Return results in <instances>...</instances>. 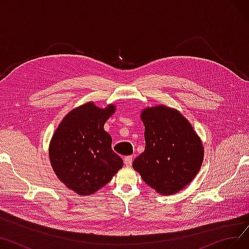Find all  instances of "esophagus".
Returning a JSON list of instances; mask_svg holds the SVG:
<instances>
[{
    "label": "esophagus",
    "instance_id": "esophagus-1",
    "mask_svg": "<svg viewBox=\"0 0 249 249\" xmlns=\"http://www.w3.org/2000/svg\"><path fill=\"white\" fill-rule=\"evenodd\" d=\"M132 160H133V156L132 155H128L124 159V162L127 166H130L132 164Z\"/></svg>",
    "mask_w": 249,
    "mask_h": 249
}]
</instances>
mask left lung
Masks as SVG:
<instances>
[{
  "mask_svg": "<svg viewBox=\"0 0 249 249\" xmlns=\"http://www.w3.org/2000/svg\"><path fill=\"white\" fill-rule=\"evenodd\" d=\"M145 149L132 166L144 182L161 195L184 189L197 176L204 159L200 137L178 111L163 105L141 112Z\"/></svg>",
  "mask_w": 249,
  "mask_h": 249,
  "instance_id": "left-lung-1",
  "label": "left lung"
}]
</instances>
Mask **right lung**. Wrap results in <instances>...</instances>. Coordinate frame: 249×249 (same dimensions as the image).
Returning <instances> with one entry per match:
<instances>
[{
    "label": "right lung",
    "mask_w": 249,
    "mask_h": 249,
    "mask_svg": "<svg viewBox=\"0 0 249 249\" xmlns=\"http://www.w3.org/2000/svg\"><path fill=\"white\" fill-rule=\"evenodd\" d=\"M116 111L89 102L71 110L58 125L49 144V160L57 178L81 196L106 186L123 166L112 149V137L104 125Z\"/></svg>",
    "instance_id": "right-lung-1"
}]
</instances>
